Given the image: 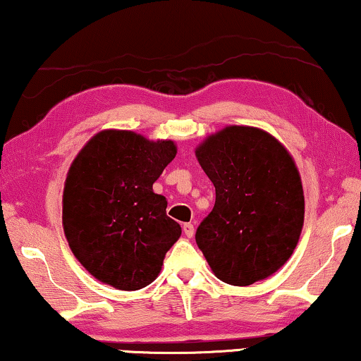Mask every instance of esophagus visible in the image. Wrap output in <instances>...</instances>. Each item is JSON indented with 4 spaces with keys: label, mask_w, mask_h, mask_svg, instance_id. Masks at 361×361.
Returning a JSON list of instances; mask_svg holds the SVG:
<instances>
[{
    "label": "esophagus",
    "mask_w": 361,
    "mask_h": 361,
    "mask_svg": "<svg viewBox=\"0 0 361 361\" xmlns=\"http://www.w3.org/2000/svg\"><path fill=\"white\" fill-rule=\"evenodd\" d=\"M193 231H195V229H193V224L192 223H185L184 224V234L187 238H192L193 236Z\"/></svg>",
    "instance_id": "34e87169"
}]
</instances>
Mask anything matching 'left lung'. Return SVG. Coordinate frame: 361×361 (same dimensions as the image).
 Returning a JSON list of instances; mask_svg holds the SVG:
<instances>
[{"label": "left lung", "mask_w": 361, "mask_h": 361, "mask_svg": "<svg viewBox=\"0 0 361 361\" xmlns=\"http://www.w3.org/2000/svg\"><path fill=\"white\" fill-rule=\"evenodd\" d=\"M216 200L195 241L224 283L247 286L291 257L305 221L301 177L270 133L231 125L195 149Z\"/></svg>", "instance_id": "8db88e82"}]
</instances>
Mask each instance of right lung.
Wrapping results in <instances>:
<instances>
[{"label":"right lung","instance_id":"obj_1","mask_svg":"<svg viewBox=\"0 0 361 361\" xmlns=\"http://www.w3.org/2000/svg\"><path fill=\"white\" fill-rule=\"evenodd\" d=\"M171 140L149 142L128 130L94 135L73 161L63 189V229L92 276L133 291L154 281L180 238L153 184L176 158Z\"/></svg>","mask_w":361,"mask_h":361}]
</instances>
